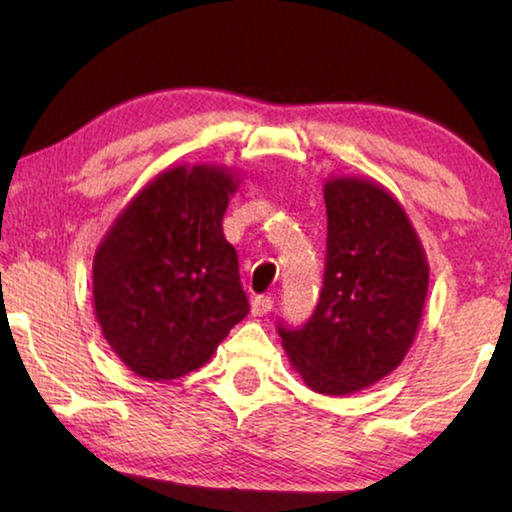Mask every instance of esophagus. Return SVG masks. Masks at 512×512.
Returning a JSON list of instances; mask_svg holds the SVG:
<instances>
[{"label":"esophagus","instance_id":"obj_1","mask_svg":"<svg viewBox=\"0 0 512 512\" xmlns=\"http://www.w3.org/2000/svg\"><path fill=\"white\" fill-rule=\"evenodd\" d=\"M271 309H273L271 296H257L253 300V316H266V314H271Z\"/></svg>","mask_w":512,"mask_h":512}]
</instances>
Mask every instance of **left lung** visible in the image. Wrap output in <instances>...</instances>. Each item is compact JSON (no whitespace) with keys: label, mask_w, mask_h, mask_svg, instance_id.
<instances>
[{"label":"left lung","mask_w":512,"mask_h":512,"mask_svg":"<svg viewBox=\"0 0 512 512\" xmlns=\"http://www.w3.org/2000/svg\"><path fill=\"white\" fill-rule=\"evenodd\" d=\"M327 262L316 311L280 325L282 348L311 391L350 395L400 366L418 334L429 264L409 214L368 178L325 180Z\"/></svg>","instance_id":"left-lung-1"}]
</instances>
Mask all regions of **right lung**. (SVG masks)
Here are the masks:
<instances>
[{"mask_svg":"<svg viewBox=\"0 0 512 512\" xmlns=\"http://www.w3.org/2000/svg\"><path fill=\"white\" fill-rule=\"evenodd\" d=\"M237 173L180 164L124 207L94 253V316L137 377L178 379L205 366L248 314L223 214Z\"/></svg>","mask_w":512,"mask_h":512,"instance_id":"add662e5","label":"right lung"}]
</instances>
